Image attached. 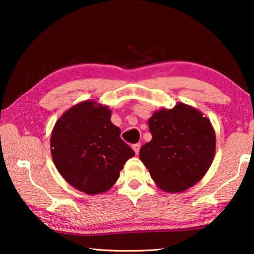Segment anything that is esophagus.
<instances>
[{"label": "esophagus", "instance_id": "esophagus-1", "mask_svg": "<svg viewBox=\"0 0 254 254\" xmlns=\"http://www.w3.org/2000/svg\"><path fill=\"white\" fill-rule=\"evenodd\" d=\"M132 148H133V150H134L135 154H139V151H140V143H135V144H133V145H132Z\"/></svg>", "mask_w": 254, "mask_h": 254}]
</instances>
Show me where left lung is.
<instances>
[{
    "label": "left lung",
    "mask_w": 254,
    "mask_h": 254,
    "mask_svg": "<svg viewBox=\"0 0 254 254\" xmlns=\"http://www.w3.org/2000/svg\"><path fill=\"white\" fill-rule=\"evenodd\" d=\"M152 135L140 149V160L166 191L178 192L204 177L215 154V132L209 120L183 103L162 109L148 121Z\"/></svg>",
    "instance_id": "obj_1"
}]
</instances>
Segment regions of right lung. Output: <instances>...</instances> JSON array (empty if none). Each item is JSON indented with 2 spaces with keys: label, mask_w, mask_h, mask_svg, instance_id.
<instances>
[{
  "label": "right lung",
  "mask_w": 254,
  "mask_h": 254,
  "mask_svg": "<svg viewBox=\"0 0 254 254\" xmlns=\"http://www.w3.org/2000/svg\"><path fill=\"white\" fill-rule=\"evenodd\" d=\"M111 122V111L86 101L72 106L55 124L51 156L67 183L88 195L104 192L120 177L134 151Z\"/></svg>",
  "instance_id": "1"
}]
</instances>
